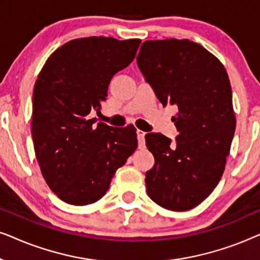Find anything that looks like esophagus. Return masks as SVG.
<instances>
[{"label":"esophagus","instance_id":"1","mask_svg":"<svg viewBox=\"0 0 260 260\" xmlns=\"http://www.w3.org/2000/svg\"><path fill=\"white\" fill-rule=\"evenodd\" d=\"M137 140H138V143H140V147H143L144 145V136H145V133L142 130H137Z\"/></svg>","mask_w":260,"mask_h":260}]
</instances>
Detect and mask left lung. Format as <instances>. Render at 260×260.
<instances>
[{"label":"left lung","instance_id":"1","mask_svg":"<svg viewBox=\"0 0 260 260\" xmlns=\"http://www.w3.org/2000/svg\"><path fill=\"white\" fill-rule=\"evenodd\" d=\"M137 65L162 105L177 106L175 144L162 134L145 135L155 157L145 173L147 193L163 208L188 211L212 193L225 170L236 131L229 76L216 56L187 39L144 41Z\"/></svg>","mask_w":260,"mask_h":260}]
</instances>
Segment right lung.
Masks as SVG:
<instances>
[{
    "label": "right lung",
    "mask_w": 260,
    "mask_h": 260,
    "mask_svg": "<svg viewBox=\"0 0 260 260\" xmlns=\"http://www.w3.org/2000/svg\"><path fill=\"white\" fill-rule=\"evenodd\" d=\"M140 39H74L56 49L35 81L31 137L42 176L60 200L74 206L104 197L116 170L137 148L133 125L90 119L117 72L133 62Z\"/></svg>",
    "instance_id": "1"
}]
</instances>
